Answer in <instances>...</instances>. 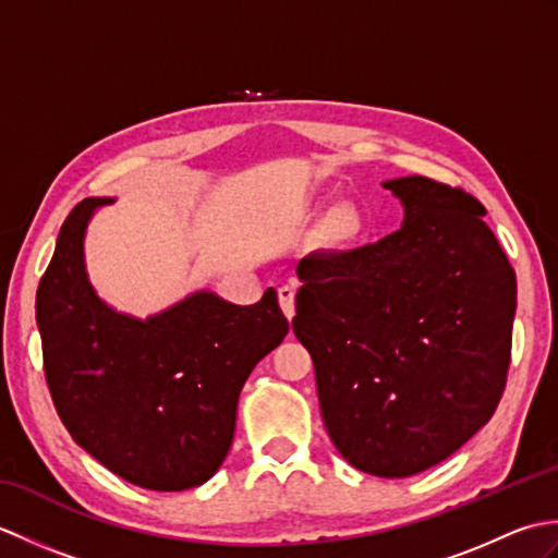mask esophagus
I'll return each mask as SVG.
<instances>
[{
    "label": "esophagus",
    "mask_w": 558,
    "mask_h": 558,
    "mask_svg": "<svg viewBox=\"0 0 558 558\" xmlns=\"http://www.w3.org/2000/svg\"><path fill=\"white\" fill-rule=\"evenodd\" d=\"M278 300H280V310L286 312L288 318L294 316V288L292 286H282L278 290Z\"/></svg>",
    "instance_id": "1"
}]
</instances>
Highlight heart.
Instances as JSON below:
<instances>
[{
  "instance_id": "heart-1",
  "label": "heart",
  "mask_w": 558,
  "mask_h": 558,
  "mask_svg": "<svg viewBox=\"0 0 558 558\" xmlns=\"http://www.w3.org/2000/svg\"><path fill=\"white\" fill-rule=\"evenodd\" d=\"M364 232V218L354 206H338L326 220V236L333 244H354Z\"/></svg>"
}]
</instances>
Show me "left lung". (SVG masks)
Instances as JSON below:
<instances>
[{"instance_id": "obj_1", "label": "left lung", "mask_w": 558, "mask_h": 558, "mask_svg": "<svg viewBox=\"0 0 558 558\" xmlns=\"http://www.w3.org/2000/svg\"><path fill=\"white\" fill-rule=\"evenodd\" d=\"M402 228L304 256L292 330L314 360L330 441L376 477L446 460L499 405L511 364L515 270L460 186L384 182Z\"/></svg>"}]
</instances>
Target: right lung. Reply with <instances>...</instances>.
Here are the masks:
<instances>
[{
  "label": "right lung",
  "mask_w": 558,
  "mask_h": 558,
  "mask_svg": "<svg viewBox=\"0 0 558 558\" xmlns=\"http://www.w3.org/2000/svg\"><path fill=\"white\" fill-rule=\"evenodd\" d=\"M112 201L83 198L69 213L40 278L47 388L71 438L114 475L153 492L192 489L222 465L240 390L290 324L272 288L248 306L194 292L146 322L110 310L88 282L83 234Z\"/></svg>",
  "instance_id": "add662e5"
}]
</instances>
